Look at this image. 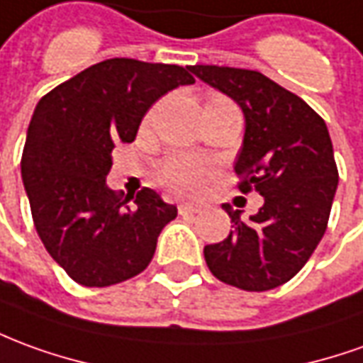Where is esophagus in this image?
<instances>
[{"label": "esophagus", "mask_w": 363, "mask_h": 363, "mask_svg": "<svg viewBox=\"0 0 363 363\" xmlns=\"http://www.w3.org/2000/svg\"><path fill=\"white\" fill-rule=\"evenodd\" d=\"M200 210H202V206H199V204H189V202H184V204L179 206V214H181V216H194V214H199Z\"/></svg>", "instance_id": "esophagus-1"}]
</instances>
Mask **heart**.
Wrapping results in <instances>:
<instances>
[{"label":"heart","instance_id":"b5f03b06","mask_svg":"<svg viewBox=\"0 0 363 363\" xmlns=\"http://www.w3.org/2000/svg\"><path fill=\"white\" fill-rule=\"evenodd\" d=\"M210 171L206 161L196 157H173L161 167L159 179L169 190L177 194H194L202 186L204 177Z\"/></svg>","mask_w":363,"mask_h":363}]
</instances>
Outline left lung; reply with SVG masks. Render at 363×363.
Listing matches in <instances>:
<instances>
[{"instance_id":"left-lung-1","label":"left lung","mask_w":363,"mask_h":363,"mask_svg":"<svg viewBox=\"0 0 363 363\" xmlns=\"http://www.w3.org/2000/svg\"><path fill=\"white\" fill-rule=\"evenodd\" d=\"M190 72L240 106L245 131L234 171L242 192L263 196L250 220L222 206L234 230L204 247L208 269L243 291L279 287L303 269L326 232L338 186L328 128L305 100L257 70L194 65Z\"/></svg>"}]
</instances>
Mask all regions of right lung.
Instances as JSON below:
<instances>
[{"label": "right lung", "mask_w": 363, "mask_h": 363, "mask_svg": "<svg viewBox=\"0 0 363 363\" xmlns=\"http://www.w3.org/2000/svg\"><path fill=\"white\" fill-rule=\"evenodd\" d=\"M194 84L177 65L110 58L43 96L33 111L21 177L40 242L68 277L110 287L153 259L157 238L177 218L153 189L121 199L106 184L116 143H131L149 108Z\"/></svg>", "instance_id": "obj_1"}]
</instances>
